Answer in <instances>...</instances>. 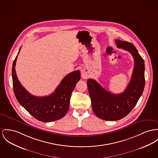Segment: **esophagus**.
<instances>
[{"label":"esophagus","instance_id":"34e87169","mask_svg":"<svg viewBox=\"0 0 158 158\" xmlns=\"http://www.w3.org/2000/svg\"><path fill=\"white\" fill-rule=\"evenodd\" d=\"M81 77L82 78H83L84 79H86L88 77V74H87V71L86 69H83L81 71Z\"/></svg>","mask_w":158,"mask_h":158}]
</instances>
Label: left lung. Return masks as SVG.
I'll list each match as a JSON object with an SVG mask.
<instances>
[{
  "mask_svg": "<svg viewBox=\"0 0 158 158\" xmlns=\"http://www.w3.org/2000/svg\"><path fill=\"white\" fill-rule=\"evenodd\" d=\"M117 47L129 52L134 59L131 81L125 91L114 94L106 90L96 80L89 78L87 85L95 115L108 121L118 120L127 116L143 94L145 85L144 61L131 43L115 40Z\"/></svg>",
  "mask_w": 158,
  "mask_h": 158,
  "instance_id": "obj_1",
  "label": "left lung"
}]
</instances>
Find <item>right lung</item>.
<instances>
[{"label":"right lung","mask_w":158,"mask_h":158,"mask_svg":"<svg viewBox=\"0 0 158 158\" xmlns=\"http://www.w3.org/2000/svg\"><path fill=\"white\" fill-rule=\"evenodd\" d=\"M17 56L12 64V77L14 94L19 102L33 117L41 122H50L62 118L69 110L71 94L80 80V71H75L66 75L52 94L42 97L36 96L29 94L18 80L15 69Z\"/></svg>","instance_id":"obj_1"}]
</instances>
